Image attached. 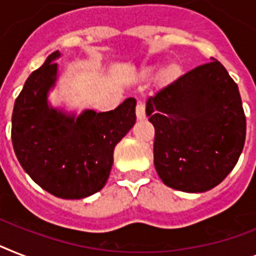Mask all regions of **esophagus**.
Here are the masks:
<instances>
[{"instance_id": "obj_1", "label": "esophagus", "mask_w": 256, "mask_h": 256, "mask_svg": "<svg viewBox=\"0 0 256 256\" xmlns=\"http://www.w3.org/2000/svg\"><path fill=\"white\" fill-rule=\"evenodd\" d=\"M136 116L138 120H144L146 118V115H145V106H144L142 103H138V104H137Z\"/></svg>"}]
</instances>
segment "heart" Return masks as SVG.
Here are the masks:
<instances>
[{
  "label": "heart",
  "mask_w": 256,
  "mask_h": 256,
  "mask_svg": "<svg viewBox=\"0 0 256 256\" xmlns=\"http://www.w3.org/2000/svg\"><path fill=\"white\" fill-rule=\"evenodd\" d=\"M160 69V64H150V65H146V66L141 68L140 70L136 73V78L137 80H149V78L153 77L156 73L158 72ZM182 74V66L178 64V62H171L168 64V66H164L161 72V78L164 81L166 82H171L176 80L179 76Z\"/></svg>",
  "instance_id": "heart-1"
}]
</instances>
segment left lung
I'll list each match as a JSON object with an SVG mask.
<instances>
[{"mask_svg": "<svg viewBox=\"0 0 256 256\" xmlns=\"http://www.w3.org/2000/svg\"><path fill=\"white\" fill-rule=\"evenodd\" d=\"M154 126V168L183 192L218 186L237 164L246 118L237 84L216 58L160 88L146 100Z\"/></svg>", "mask_w": 256, "mask_h": 256, "instance_id": "obj_1", "label": "left lung"}]
</instances>
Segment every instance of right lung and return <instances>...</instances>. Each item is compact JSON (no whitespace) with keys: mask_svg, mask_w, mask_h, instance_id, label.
<instances>
[{"mask_svg":"<svg viewBox=\"0 0 256 256\" xmlns=\"http://www.w3.org/2000/svg\"><path fill=\"white\" fill-rule=\"evenodd\" d=\"M61 56L50 54L32 72L14 103L12 141L19 164L36 184L61 199H84L104 187L114 150L136 123V99L112 111L80 115L50 103Z\"/></svg>","mask_w":256,"mask_h":256,"instance_id":"right-lung-1","label":"right lung"}]
</instances>
